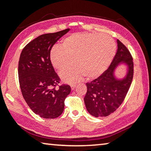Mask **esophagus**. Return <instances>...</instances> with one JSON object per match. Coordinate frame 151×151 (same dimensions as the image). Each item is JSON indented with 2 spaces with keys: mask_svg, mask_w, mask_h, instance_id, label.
Segmentation results:
<instances>
[{
  "mask_svg": "<svg viewBox=\"0 0 151 151\" xmlns=\"http://www.w3.org/2000/svg\"><path fill=\"white\" fill-rule=\"evenodd\" d=\"M70 87H71V89L72 90H74L76 87V85H70Z\"/></svg>",
  "mask_w": 151,
  "mask_h": 151,
  "instance_id": "1",
  "label": "esophagus"
}]
</instances>
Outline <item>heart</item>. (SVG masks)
<instances>
[{"instance_id":"b5f03b06","label":"heart","mask_w":151,"mask_h":151,"mask_svg":"<svg viewBox=\"0 0 151 151\" xmlns=\"http://www.w3.org/2000/svg\"><path fill=\"white\" fill-rule=\"evenodd\" d=\"M60 47H54L50 51V61L58 70L64 82L73 84L86 75L95 78L106 70L113 60L116 44L113 38L106 34L75 33L62 40Z\"/></svg>"}]
</instances>
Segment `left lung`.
<instances>
[{"mask_svg":"<svg viewBox=\"0 0 151 151\" xmlns=\"http://www.w3.org/2000/svg\"><path fill=\"white\" fill-rule=\"evenodd\" d=\"M118 50L107 70L91 83H87V91L84 98L88 113L95 117H106L116 111L122 104L130 87L134 75L132 56L128 49L119 40ZM123 61L127 64L126 78L118 80L114 77V70Z\"/></svg>","mask_w":151,"mask_h":151,"instance_id":"left-lung-1","label":"left lung"}]
</instances>
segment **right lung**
<instances>
[{
	"instance_id": "1",
	"label": "right lung",
	"mask_w": 151,
	"mask_h": 151,
	"mask_svg": "<svg viewBox=\"0 0 151 151\" xmlns=\"http://www.w3.org/2000/svg\"><path fill=\"white\" fill-rule=\"evenodd\" d=\"M70 29L38 36L25 45L19 60L18 75L23 97L31 109L45 119L58 118L64 111V101L70 93L50 61V51Z\"/></svg>"
}]
</instances>
